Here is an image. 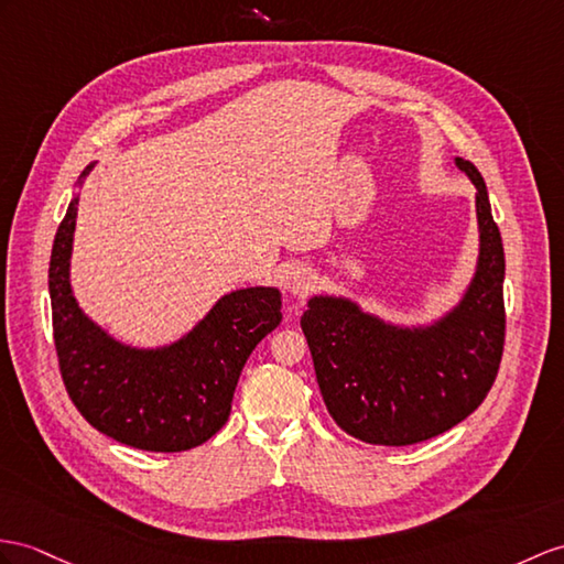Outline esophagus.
<instances>
[{"mask_svg":"<svg viewBox=\"0 0 564 564\" xmlns=\"http://www.w3.org/2000/svg\"><path fill=\"white\" fill-rule=\"evenodd\" d=\"M284 286L294 296H304L313 286V272L306 265H294L284 272Z\"/></svg>","mask_w":564,"mask_h":564,"instance_id":"esophagus-1","label":"esophagus"}]
</instances>
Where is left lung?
Returning a JSON list of instances; mask_svg holds the SVG:
<instances>
[{"label": "left lung", "mask_w": 564, "mask_h": 564, "mask_svg": "<svg viewBox=\"0 0 564 564\" xmlns=\"http://www.w3.org/2000/svg\"><path fill=\"white\" fill-rule=\"evenodd\" d=\"M476 186L480 253L462 304L431 327H394L347 299L313 296L301 315L323 402L370 445H414L449 431L486 400L505 347V251L484 176Z\"/></svg>", "instance_id": "obj_1"}]
</instances>
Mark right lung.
I'll return each mask as SVG.
<instances>
[{"instance_id":"1","label":"right lung","mask_w":564,"mask_h":564,"mask_svg":"<svg viewBox=\"0 0 564 564\" xmlns=\"http://www.w3.org/2000/svg\"><path fill=\"white\" fill-rule=\"evenodd\" d=\"M76 213L78 198L68 203L50 258L54 349L68 397L93 429L129 447L184 452L203 445L227 423L246 359L280 325V292H231L174 345L123 347L80 313L72 294Z\"/></svg>"}]
</instances>
